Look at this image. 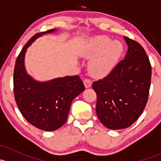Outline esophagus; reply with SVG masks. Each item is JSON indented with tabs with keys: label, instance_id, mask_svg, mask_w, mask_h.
Wrapping results in <instances>:
<instances>
[{
	"label": "esophagus",
	"instance_id": "esophagus-1",
	"mask_svg": "<svg viewBox=\"0 0 161 161\" xmlns=\"http://www.w3.org/2000/svg\"><path fill=\"white\" fill-rule=\"evenodd\" d=\"M84 85H85L86 88H90L91 85H92V82H91V80H90V79H86L84 80Z\"/></svg>",
	"mask_w": 161,
	"mask_h": 161
}]
</instances>
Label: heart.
<instances>
[{
	"label": "heart",
	"instance_id": "obj_1",
	"mask_svg": "<svg viewBox=\"0 0 161 161\" xmlns=\"http://www.w3.org/2000/svg\"><path fill=\"white\" fill-rule=\"evenodd\" d=\"M124 51V46L118 40L106 36H97L87 41L83 48L84 56L92 58L88 69L96 77L108 75L118 64Z\"/></svg>",
	"mask_w": 161,
	"mask_h": 161
}]
</instances>
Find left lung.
Masks as SVG:
<instances>
[{
	"mask_svg": "<svg viewBox=\"0 0 161 161\" xmlns=\"http://www.w3.org/2000/svg\"><path fill=\"white\" fill-rule=\"evenodd\" d=\"M125 59L103 79L92 83L97 95L96 112L105 127L118 130L131 125L143 111L150 87L152 69L145 50L124 36Z\"/></svg>",
	"mask_w": 161,
	"mask_h": 161,
	"instance_id": "8db88e82",
	"label": "left lung"
}]
</instances>
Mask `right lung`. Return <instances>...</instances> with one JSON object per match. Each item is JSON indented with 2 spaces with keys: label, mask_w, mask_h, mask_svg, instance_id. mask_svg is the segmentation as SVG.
I'll use <instances>...</instances> for the list:
<instances>
[{
  "label": "right lung",
  "mask_w": 161,
  "mask_h": 161,
  "mask_svg": "<svg viewBox=\"0 0 161 161\" xmlns=\"http://www.w3.org/2000/svg\"><path fill=\"white\" fill-rule=\"evenodd\" d=\"M55 31L53 29L37 33L27 42L15 61L13 79L14 99L19 111L29 123L47 131L57 130L66 122L71 102L85 90L78 75L40 82L25 70L27 48L37 38Z\"/></svg>",
  "instance_id": "add662e5"
}]
</instances>
